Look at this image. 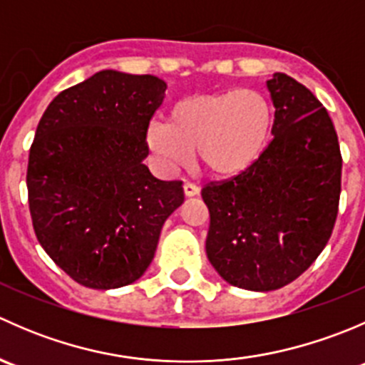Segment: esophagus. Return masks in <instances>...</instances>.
<instances>
[{
	"instance_id": "obj_1",
	"label": "esophagus",
	"mask_w": 365,
	"mask_h": 365,
	"mask_svg": "<svg viewBox=\"0 0 365 365\" xmlns=\"http://www.w3.org/2000/svg\"><path fill=\"white\" fill-rule=\"evenodd\" d=\"M183 194H185L187 197H192V196H197L200 194V187L194 185V183H183Z\"/></svg>"
}]
</instances>
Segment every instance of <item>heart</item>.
Returning a JSON list of instances; mask_svg holds the SVG:
<instances>
[{
    "mask_svg": "<svg viewBox=\"0 0 365 365\" xmlns=\"http://www.w3.org/2000/svg\"><path fill=\"white\" fill-rule=\"evenodd\" d=\"M274 120L270 98L252 88L190 95L173 106L169 121H150L146 146L165 175L185 165L196 148L213 176L231 178L263 155Z\"/></svg>",
    "mask_w": 365,
    "mask_h": 365,
    "instance_id": "obj_1",
    "label": "heart"
}]
</instances>
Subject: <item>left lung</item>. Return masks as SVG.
Listing matches in <instances>:
<instances>
[{
	"label": "left lung",
	"mask_w": 365,
	"mask_h": 365,
	"mask_svg": "<svg viewBox=\"0 0 365 365\" xmlns=\"http://www.w3.org/2000/svg\"><path fill=\"white\" fill-rule=\"evenodd\" d=\"M267 86L274 139L247 171L201 190L210 263L224 281L251 292L282 288L314 263L332 235L341 196L342 157L327 109L282 72Z\"/></svg>",
	"instance_id": "left-lung-1"
}]
</instances>
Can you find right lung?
Segmentation results:
<instances>
[{"mask_svg": "<svg viewBox=\"0 0 365 365\" xmlns=\"http://www.w3.org/2000/svg\"><path fill=\"white\" fill-rule=\"evenodd\" d=\"M165 88L155 76L102 70L61 91L38 121L26 173L33 230L86 288L138 281L183 203L180 180L162 182L143 164Z\"/></svg>", "mask_w": 365, "mask_h": 365, "instance_id": "obj_1", "label": "right lung"}]
</instances>
